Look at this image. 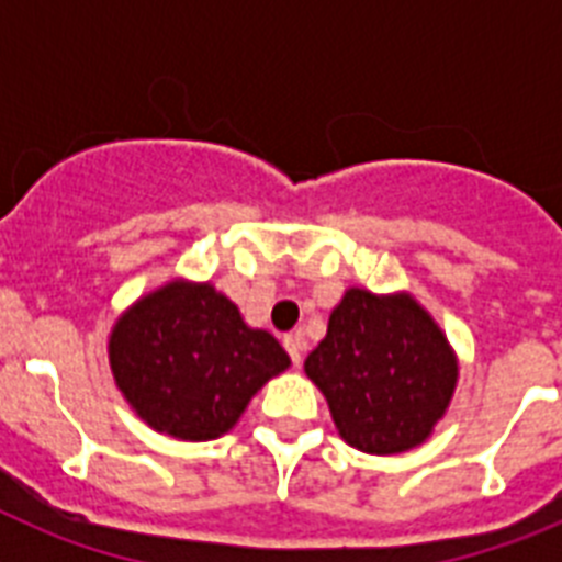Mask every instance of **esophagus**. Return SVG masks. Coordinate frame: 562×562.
I'll return each instance as SVG.
<instances>
[{
  "instance_id": "esophagus-1",
  "label": "esophagus",
  "mask_w": 562,
  "mask_h": 562,
  "mask_svg": "<svg viewBox=\"0 0 562 562\" xmlns=\"http://www.w3.org/2000/svg\"><path fill=\"white\" fill-rule=\"evenodd\" d=\"M284 349L290 351L292 362H295V366H301V360H304V337H301V331L284 335Z\"/></svg>"
}]
</instances>
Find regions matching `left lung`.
Segmentation results:
<instances>
[{
  "mask_svg": "<svg viewBox=\"0 0 562 562\" xmlns=\"http://www.w3.org/2000/svg\"><path fill=\"white\" fill-rule=\"evenodd\" d=\"M304 371L329 402L346 445L371 456L414 450L445 419L459 382V357L411 292L349 286Z\"/></svg>",
  "mask_w": 562,
  "mask_h": 562,
  "instance_id": "8db88e82",
  "label": "left lung"
}]
</instances>
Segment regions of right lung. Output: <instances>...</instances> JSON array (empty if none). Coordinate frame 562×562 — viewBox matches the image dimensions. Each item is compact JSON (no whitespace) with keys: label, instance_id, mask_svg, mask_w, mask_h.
I'll return each instance as SVG.
<instances>
[{"label":"right lung","instance_id":"1","mask_svg":"<svg viewBox=\"0 0 562 562\" xmlns=\"http://www.w3.org/2000/svg\"><path fill=\"white\" fill-rule=\"evenodd\" d=\"M106 349L128 408L182 441L225 436L252 396L290 369L270 331L247 326L211 281L188 278H171L121 312Z\"/></svg>","mask_w":562,"mask_h":562}]
</instances>
